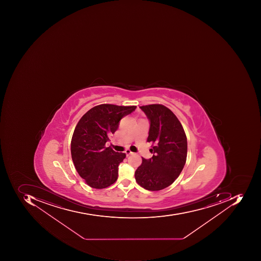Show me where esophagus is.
I'll list each match as a JSON object with an SVG mask.
<instances>
[{"label":"esophagus","mask_w":261,"mask_h":261,"mask_svg":"<svg viewBox=\"0 0 261 261\" xmlns=\"http://www.w3.org/2000/svg\"><path fill=\"white\" fill-rule=\"evenodd\" d=\"M125 153H126L127 156H128V155L133 154V152H132L131 150H129V149H127V150H125Z\"/></svg>","instance_id":"34e87169"}]
</instances>
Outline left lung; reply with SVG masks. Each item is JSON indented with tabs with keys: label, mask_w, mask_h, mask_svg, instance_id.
<instances>
[{
	"label": "left lung",
	"mask_w": 261,
	"mask_h": 261,
	"mask_svg": "<svg viewBox=\"0 0 261 261\" xmlns=\"http://www.w3.org/2000/svg\"><path fill=\"white\" fill-rule=\"evenodd\" d=\"M150 121L147 142L153 157L142 158L135 172L137 184L144 189L161 191L177 179L186 163L188 140L182 124L171 110L162 104L140 107Z\"/></svg>",
	"instance_id": "obj_1"
}]
</instances>
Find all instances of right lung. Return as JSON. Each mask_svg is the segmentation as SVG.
<instances>
[{"instance_id": "obj_1", "label": "right lung", "mask_w": 261, "mask_h": 261, "mask_svg": "<svg viewBox=\"0 0 261 261\" xmlns=\"http://www.w3.org/2000/svg\"><path fill=\"white\" fill-rule=\"evenodd\" d=\"M136 108L100 104L77 122L70 145L72 160L79 176L91 188L103 189L118 179V165L126 154L106 147V143L118 129L120 120Z\"/></svg>"}]
</instances>
